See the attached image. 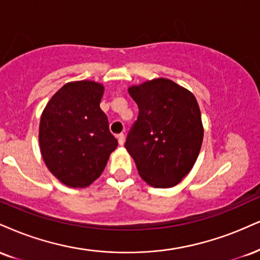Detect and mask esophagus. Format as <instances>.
<instances>
[{"label": "esophagus", "instance_id": "1", "mask_svg": "<svg viewBox=\"0 0 260 260\" xmlns=\"http://www.w3.org/2000/svg\"><path fill=\"white\" fill-rule=\"evenodd\" d=\"M117 140H118V144L122 146L124 144V136L123 134H118L117 136Z\"/></svg>", "mask_w": 260, "mask_h": 260}]
</instances>
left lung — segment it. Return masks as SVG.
<instances>
[{"mask_svg":"<svg viewBox=\"0 0 260 260\" xmlns=\"http://www.w3.org/2000/svg\"><path fill=\"white\" fill-rule=\"evenodd\" d=\"M139 109L124 148L139 176L154 187H173L191 171L201 150L203 124L198 100L172 80L128 87Z\"/></svg>","mask_w":260,"mask_h":260,"instance_id":"obj_1","label":"left lung"}]
</instances>
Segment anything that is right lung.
I'll use <instances>...</instances> for the list:
<instances>
[{
    "mask_svg": "<svg viewBox=\"0 0 260 260\" xmlns=\"http://www.w3.org/2000/svg\"><path fill=\"white\" fill-rule=\"evenodd\" d=\"M103 94L104 86L95 81L68 82L41 115V155L49 172L67 186L90 185L117 148V139L100 109Z\"/></svg>",
    "mask_w": 260,
    "mask_h": 260,
    "instance_id": "add662e5",
    "label": "right lung"
}]
</instances>
